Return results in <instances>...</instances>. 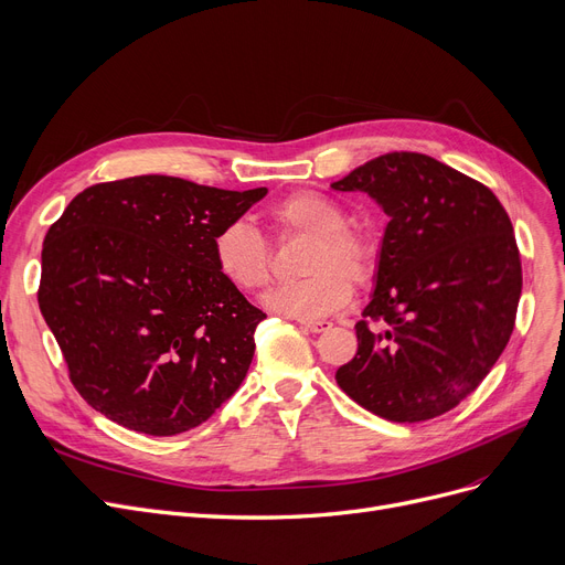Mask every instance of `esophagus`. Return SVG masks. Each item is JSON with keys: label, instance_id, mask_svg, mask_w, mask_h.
Masks as SVG:
<instances>
[{"label": "esophagus", "instance_id": "34e87169", "mask_svg": "<svg viewBox=\"0 0 565 565\" xmlns=\"http://www.w3.org/2000/svg\"><path fill=\"white\" fill-rule=\"evenodd\" d=\"M301 327L306 329V331H310V333H324V331H329L333 324L329 319H312V321H301Z\"/></svg>", "mask_w": 565, "mask_h": 565}]
</instances>
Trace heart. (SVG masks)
<instances>
[{"label":"heart","instance_id":"heart-1","mask_svg":"<svg viewBox=\"0 0 565 565\" xmlns=\"http://www.w3.org/2000/svg\"><path fill=\"white\" fill-rule=\"evenodd\" d=\"M280 234H306L303 274L308 278L268 289L262 306L289 319L312 321L338 312L352 299V285L365 282L377 264V244L359 227L347 225L344 209L317 191L294 193L268 211ZM213 264L238 291L253 294L268 282L271 253L264 236L246 221H232L213 238Z\"/></svg>","mask_w":565,"mask_h":565}]
</instances>
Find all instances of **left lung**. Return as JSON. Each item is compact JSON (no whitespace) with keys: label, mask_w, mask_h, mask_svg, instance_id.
Here are the masks:
<instances>
[{"label":"left lung","mask_w":565,"mask_h":565,"mask_svg":"<svg viewBox=\"0 0 565 565\" xmlns=\"http://www.w3.org/2000/svg\"><path fill=\"white\" fill-rule=\"evenodd\" d=\"M331 188L367 193L391 218L359 352L338 367V386L393 423L450 412L515 327L522 262L505 209L488 185L414 151L372 158Z\"/></svg>","instance_id":"1"}]
</instances>
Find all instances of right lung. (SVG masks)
I'll use <instances>...</instances> for the list:
<instances>
[{
  "mask_svg": "<svg viewBox=\"0 0 565 565\" xmlns=\"http://www.w3.org/2000/svg\"><path fill=\"white\" fill-rule=\"evenodd\" d=\"M264 195L130 177L89 185L47 230L39 308L96 412L172 437L236 393L266 315L218 274L213 238Z\"/></svg>",
  "mask_w": 565,
  "mask_h": 565,
  "instance_id": "obj_1",
  "label": "right lung"
}]
</instances>
